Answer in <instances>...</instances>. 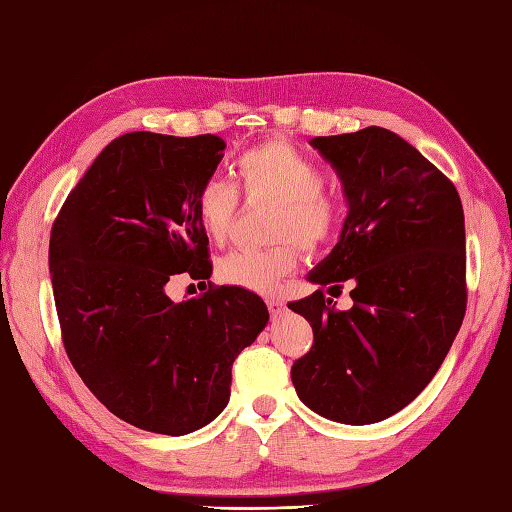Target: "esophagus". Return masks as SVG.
<instances>
[{"mask_svg": "<svg viewBox=\"0 0 512 512\" xmlns=\"http://www.w3.org/2000/svg\"><path fill=\"white\" fill-rule=\"evenodd\" d=\"M266 304H268V310H270V315H273V317H279L286 310V304H284L282 297H275V295L268 297Z\"/></svg>", "mask_w": 512, "mask_h": 512, "instance_id": "esophagus-1", "label": "esophagus"}]
</instances>
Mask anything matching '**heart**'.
Wrapping results in <instances>:
<instances>
[{
  "label": "heart",
  "mask_w": 512,
  "mask_h": 512,
  "mask_svg": "<svg viewBox=\"0 0 512 512\" xmlns=\"http://www.w3.org/2000/svg\"><path fill=\"white\" fill-rule=\"evenodd\" d=\"M239 184L248 197L277 202L273 237L266 248H239L219 259L217 277L224 284L255 293H273L297 266L299 246L319 250L333 242L342 226L344 204L324 188V170L302 150L284 142H266L246 150L235 162ZM239 190L228 179L210 177L197 188L195 213L206 235L224 242L235 224Z\"/></svg>",
  "instance_id": "heart-1"
}]
</instances>
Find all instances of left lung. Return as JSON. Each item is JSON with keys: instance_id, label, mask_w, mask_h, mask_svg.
Returning a JSON list of instances; mask_svg holds the SVG:
<instances>
[{"instance_id": "8db88e82", "label": "left lung", "mask_w": 512, "mask_h": 512, "mask_svg": "<svg viewBox=\"0 0 512 512\" xmlns=\"http://www.w3.org/2000/svg\"><path fill=\"white\" fill-rule=\"evenodd\" d=\"M342 179L348 202L337 246L308 282L328 293L353 282V308L324 290L288 308L313 326L290 368L317 415L364 426L395 415L430 384L466 313L464 208L453 182L393 130L310 139Z\"/></svg>"}]
</instances>
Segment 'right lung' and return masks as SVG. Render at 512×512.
Here are the masks:
<instances>
[{
  "mask_svg": "<svg viewBox=\"0 0 512 512\" xmlns=\"http://www.w3.org/2000/svg\"><path fill=\"white\" fill-rule=\"evenodd\" d=\"M217 135L126 133L70 190L48 266L70 364L99 402L148 433L186 435L230 397V368L268 324L264 299L210 286L175 304L170 277L213 273L197 188L224 157Z\"/></svg>",
  "mask_w": 512,
  "mask_h": 512,
  "instance_id": "1",
  "label": "right lung"
}]
</instances>
